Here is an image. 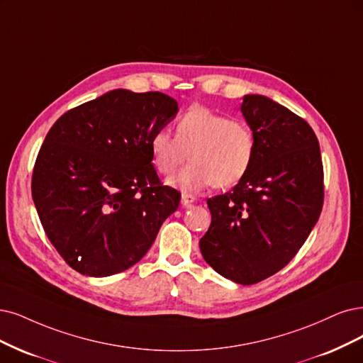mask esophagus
I'll list each match as a JSON object with an SVG mask.
<instances>
[{
  "mask_svg": "<svg viewBox=\"0 0 363 363\" xmlns=\"http://www.w3.org/2000/svg\"><path fill=\"white\" fill-rule=\"evenodd\" d=\"M194 202H196V197H194V196L182 193V196H181V205H182V206H189V205H191V203H194Z\"/></svg>",
  "mask_w": 363,
  "mask_h": 363,
  "instance_id": "1",
  "label": "esophagus"
}]
</instances>
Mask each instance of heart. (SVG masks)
I'll return each instance as SVG.
<instances>
[{
    "instance_id": "1",
    "label": "heart",
    "mask_w": 363,
    "mask_h": 363,
    "mask_svg": "<svg viewBox=\"0 0 363 363\" xmlns=\"http://www.w3.org/2000/svg\"><path fill=\"white\" fill-rule=\"evenodd\" d=\"M150 146L154 164L164 177H172L189 154L191 163L169 181L181 191H202L209 185L230 189L247 177L256 155V139L245 121L202 106L178 119L174 138L157 131Z\"/></svg>"
}]
</instances>
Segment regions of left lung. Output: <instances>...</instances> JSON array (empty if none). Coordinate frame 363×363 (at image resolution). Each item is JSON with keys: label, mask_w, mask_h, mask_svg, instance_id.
<instances>
[{"label": "left lung", "mask_w": 363, "mask_h": 363, "mask_svg": "<svg viewBox=\"0 0 363 363\" xmlns=\"http://www.w3.org/2000/svg\"><path fill=\"white\" fill-rule=\"evenodd\" d=\"M256 139L247 177L208 199L212 221L200 239L205 262L238 284H256L296 256L323 208V164L305 119L259 94L240 104Z\"/></svg>", "instance_id": "1"}]
</instances>
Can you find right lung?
Here are the masks:
<instances>
[{
	"label": "right lung",
	"instance_id": "1",
	"mask_svg": "<svg viewBox=\"0 0 363 363\" xmlns=\"http://www.w3.org/2000/svg\"><path fill=\"white\" fill-rule=\"evenodd\" d=\"M163 92L113 89L49 130L31 191L43 229L74 271L109 277L138 263L181 194L161 185L151 139L178 113Z\"/></svg>",
	"mask_w": 363,
	"mask_h": 363
}]
</instances>
